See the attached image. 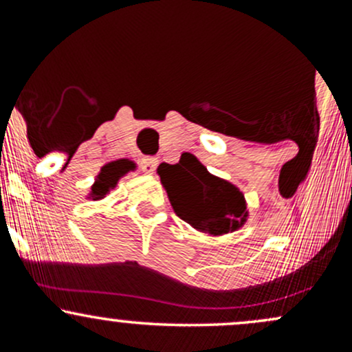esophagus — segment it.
Wrapping results in <instances>:
<instances>
[{"label": "esophagus", "mask_w": 352, "mask_h": 352, "mask_svg": "<svg viewBox=\"0 0 352 352\" xmlns=\"http://www.w3.org/2000/svg\"><path fill=\"white\" fill-rule=\"evenodd\" d=\"M140 168L145 173H153L157 168V159L155 157H145V159L140 160Z\"/></svg>", "instance_id": "obj_1"}]
</instances>
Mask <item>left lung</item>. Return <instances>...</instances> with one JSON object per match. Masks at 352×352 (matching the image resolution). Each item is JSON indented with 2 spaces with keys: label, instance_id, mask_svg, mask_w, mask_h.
Returning a JSON list of instances; mask_svg holds the SVG:
<instances>
[{
  "label": "left lung",
  "instance_id": "8db88e82",
  "mask_svg": "<svg viewBox=\"0 0 352 352\" xmlns=\"http://www.w3.org/2000/svg\"><path fill=\"white\" fill-rule=\"evenodd\" d=\"M160 180L177 217L210 235L233 232L246 220L243 193L235 185L210 175L195 155L182 153L175 165L160 164Z\"/></svg>",
  "mask_w": 352,
  "mask_h": 352
}]
</instances>
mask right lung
<instances>
[{"instance_id":"1","label":"right lung","mask_w":352,"mask_h":352,"mask_svg":"<svg viewBox=\"0 0 352 352\" xmlns=\"http://www.w3.org/2000/svg\"><path fill=\"white\" fill-rule=\"evenodd\" d=\"M131 168H134V164L129 162V160H116V162L107 164L106 167H102L100 170L98 182L92 185V200L102 199L104 195L109 192V188L116 187L119 177H122L124 173H127Z\"/></svg>"}]
</instances>
